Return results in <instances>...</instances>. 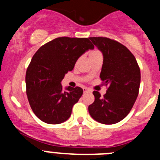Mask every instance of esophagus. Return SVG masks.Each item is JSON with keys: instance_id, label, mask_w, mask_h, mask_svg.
<instances>
[{"instance_id": "obj_1", "label": "esophagus", "mask_w": 160, "mask_h": 160, "mask_svg": "<svg viewBox=\"0 0 160 160\" xmlns=\"http://www.w3.org/2000/svg\"><path fill=\"white\" fill-rule=\"evenodd\" d=\"M83 92H84V93H90V92H91V90H89V89H87V88H83Z\"/></svg>"}]
</instances>
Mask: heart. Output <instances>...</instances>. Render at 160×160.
<instances>
[{"instance_id": "1", "label": "heart", "mask_w": 160, "mask_h": 160, "mask_svg": "<svg viewBox=\"0 0 160 160\" xmlns=\"http://www.w3.org/2000/svg\"><path fill=\"white\" fill-rule=\"evenodd\" d=\"M97 53H100L98 50H97V49H94V50H92V51L90 52V55H94V54H97Z\"/></svg>"}]
</instances>
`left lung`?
<instances>
[{"label":"left lung","instance_id":"8db88e82","mask_svg":"<svg viewBox=\"0 0 160 160\" xmlns=\"http://www.w3.org/2000/svg\"><path fill=\"white\" fill-rule=\"evenodd\" d=\"M102 53L100 78L108 86L103 97L94 91V102L89 106L90 116L102 124H114L131 111L138 97L140 70L135 56L117 41L107 38H89Z\"/></svg>","mask_w":160,"mask_h":160}]
</instances>
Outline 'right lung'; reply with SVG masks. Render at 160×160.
<instances>
[{"label":"right lung","mask_w":160,"mask_h":160,"mask_svg":"<svg viewBox=\"0 0 160 160\" xmlns=\"http://www.w3.org/2000/svg\"><path fill=\"white\" fill-rule=\"evenodd\" d=\"M94 48L89 38L62 37L41 46L33 55L25 74L26 94L31 109L42 122L59 124L70 118L83 90L68 87L63 91L61 82L79 57Z\"/></svg>","instance_id":"obj_1"}]
</instances>
